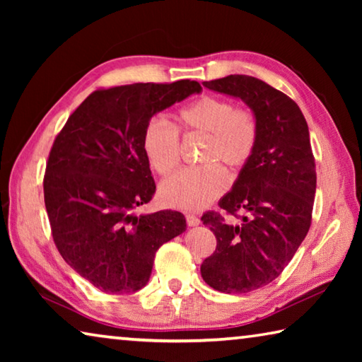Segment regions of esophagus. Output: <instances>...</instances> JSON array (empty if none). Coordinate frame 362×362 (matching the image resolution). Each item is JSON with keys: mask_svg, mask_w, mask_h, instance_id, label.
<instances>
[{"mask_svg": "<svg viewBox=\"0 0 362 362\" xmlns=\"http://www.w3.org/2000/svg\"><path fill=\"white\" fill-rule=\"evenodd\" d=\"M201 223V220L193 216V214H187V225L188 226H198Z\"/></svg>", "mask_w": 362, "mask_h": 362, "instance_id": "1", "label": "esophagus"}]
</instances>
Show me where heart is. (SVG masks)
I'll list each match as a JSON object with an SVG mask.
<instances>
[{"label": "heart", "mask_w": 362, "mask_h": 362, "mask_svg": "<svg viewBox=\"0 0 362 362\" xmlns=\"http://www.w3.org/2000/svg\"><path fill=\"white\" fill-rule=\"evenodd\" d=\"M177 129L206 136L201 161L207 164L180 169L163 183L159 194L164 204L175 209L199 211L228 187V175L219 164L236 170L252 158L259 122L250 110L235 108L228 100L206 95L180 110ZM177 129L164 119H151L144 131V153L159 175H169L179 164L180 139Z\"/></svg>", "instance_id": "1"}]
</instances>
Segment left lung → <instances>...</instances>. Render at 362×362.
<instances>
[{"label": "left lung", "mask_w": 362, "mask_h": 362, "mask_svg": "<svg viewBox=\"0 0 362 362\" xmlns=\"http://www.w3.org/2000/svg\"><path fill=\"white\" fill-rule=\"evenodd\" d=\"M203 86L241 99L259 122L252 158L218 201L231 216L241 212L238 223L217 212L201 217L217 238L201 276L216 291L246 293L276 279L310 230L316 169L308 124L291 97L262 79L230 75Z\"/></svg>", "instance_id": "8db88e82"}]
</instances>
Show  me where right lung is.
<instances>
[{"label": "right lung", "mask_w": 362, "mask_h": 362, "mask_svg": "<svg viewBox=\"0 0 362 362\" xmlns=\"http://www.w3.org/2000/svg\"><path fill=\"white\" fill-rule=\"evenodd\" d=\"M201 90L189 79L94 90L54 140L42 183L54 243L102 292L142 289L156 250L187 230L177 211L136 214L156 189L142 139L153 116Z\"/></svg>", "instance_id": "right-lung-1"}]
</instances>
